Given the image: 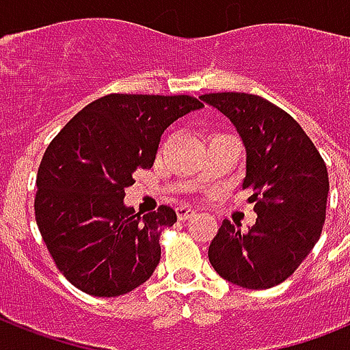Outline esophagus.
Masks as SVG:
<instances>
[{"label":"esophagus","mask_w":350,"mask_h":350,"mask_svg":"<svg viewBox=\"0 0 350 350\" xmlns=\"http://www.w3.org/2000/svg\"><path fill=\"white\" fill-rule=\"evenodd\" d=\"M176 214H178V218L180 219H189L191 216H194V214H196V211L191 207H187V205H181V207L176 208Z\"/></svg>","instance_id":"1"}]
</instances>
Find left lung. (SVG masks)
I'll list each match as a JSON object with an SVG mask.
<instances>
[{"instance_id": "obj_1", "label": "left lung", "mask_w": 350, "mask_h": 350, "mask_svg": "<svg viewBox=\"0 0 350 350\" xmlns=\"http://www.w3.org/2000/svg\"><path fill=\"white\" fill-rule=\"evenodd\" d=\"M229 118L247 150L243 189H252L256 224L249 230L224 219L208 261L227 282L271 288L293 274L320 239L329 174L310 137L291 114L245 92L203 94Z\"/></svg>"}]
</instances>
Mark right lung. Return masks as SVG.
<instances>
[{"label": "right lung", "instance_id": "1", "mask_svg": "<svg viewBox=\"0 0 350 350\" xmlns=\"http://www.w3.org/2000/svg\"><path fill=\"white\" fill-rule=\"evenodd\" d=\"M192 96L109 94L79 111L46 147L36 178V224L74 287L116 298L145 283L161 258L159 236L176 224L125 207L137 169H150L165 129L202 109Z\"/></svg>", "mask_w": 350, "mask_h": 350}]
</instances>
